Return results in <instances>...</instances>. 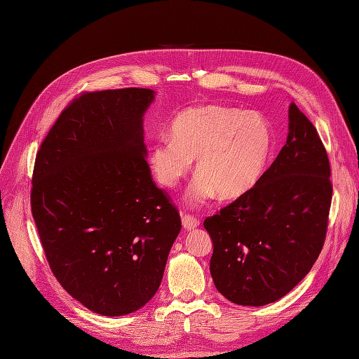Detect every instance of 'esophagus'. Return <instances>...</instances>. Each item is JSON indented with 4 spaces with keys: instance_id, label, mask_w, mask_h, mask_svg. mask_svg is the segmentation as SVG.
Listing matches in <instances>:
<instances>
[{
    "instance_id": "1",
    "label": "esophagus",
    "mask_w": 359,
    "mask_h": 359,
    "mask_svg": "<svg viewBox=\"0 0 359 359\" xmlns=\"http://www.w3.org/2000/svg\"><path fill=\"white\" fill-rule=\"evenodd\" d=\"M182 224H183L184 230H194L199 225V219L189 215V214H183L182 215Z\"/></svg>"
}]
</instances>
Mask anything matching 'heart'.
<instances>
[{"mask_svg": "<svg viewBox=\"0 0 359 359\" xmlns=\"http://www.w3.org/2000/svg\"><path fill=\"white\" fill-rule=\"evenodd\" d=\"M272 151V132L257 113H241L221 104L194 106L172 123L149 149V165L158 183L175 187L196 160V179L189 189L194 203L215 195L234 201L260 182Z\"/></svg>", "mask_w": 359, "mask_h": 359, "instance_id": "obj_1", "label": "heart"}]
</instances>
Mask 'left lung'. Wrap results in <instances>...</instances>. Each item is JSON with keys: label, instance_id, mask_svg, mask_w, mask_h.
<instances>
[{"label": "left lung", "instance_id": "obj_1", "mask_svg": "<svg viewBox=\"0 0 359 359\" xmlns=\"http://www.w3.org/2000/svg\"><path fill=\"white\" fill-rule=\"evenodd\" d=\"M330 163L310 119L290 106L287 144L244 196L205 218L217 290L238 306L287 295L323 249L332 203Z\"/></svg>", "mask_w": 359, "mask_h": 359}]
</instances>
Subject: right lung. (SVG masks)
Listing matches in <instances>:
<instances>
[{"mask_svg":"<svg viewBox=\"0 0 359 359\" xmlns=\"http://www.w3.org/2000/svg\"><path fill=\"white\" fill-rule=\"evenodd\" d=\"M149 88L79 94L36 154L30 205L52 273L88 310L123 316L157 292L182 219L145 160Z\"/></svg>","mask_w":359,"mask_h":359,"instance_id":"obj_1","label":"right lung"}]
</instances>
